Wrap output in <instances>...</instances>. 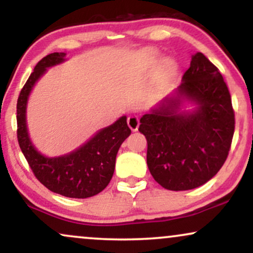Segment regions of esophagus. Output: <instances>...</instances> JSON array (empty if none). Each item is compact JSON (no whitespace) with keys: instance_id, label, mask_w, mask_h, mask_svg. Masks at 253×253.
I'll use <instances>...</instances> for the list:
<instances>
[{"instance_id":"esophagus-1","label":"esophagus","mask_w":253,"mask_h":253,"mask_svg":"<svg viewBox=\"0 0 253 253\" xmlns=\"http://www.w3.org/2000/svg\"><path fill=\"white\" fill-rule=\"evenodd\" d=\"M127 124H128V127L130 129L133 130V132H135L136 129H138L139 127V119L138 117H135V115H130L127 119Z\"/></svg>"}]
</instances>
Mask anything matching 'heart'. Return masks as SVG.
<instances>
[{
    "mask_svg": "<svg viewBox=\"0 0 253 253\" xmlns=\"http://www.w3.org/2000/svg\"><path fill=\"white\" fill-rule=\"evenodd\" d=\"M172 65H173V64L171 63L170 60H168V62H165V68H167V69H171V68H172Z\"/></svg>",
    "mask_w": 253,
    "mask_h": 253,
    "instance_id": "heart-1",
    "label": "heart"
}]
</instances>
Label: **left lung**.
I'll return each mask as SVG.
<instances>
[{
    "label": "left lung",
    "mask_w": 253,
    "mask_h": 253,
    "mask_svg": "<svg viewBox=\"0 0 253 253\" xmlns=\"http://www.w3.org/2000/svg\"><path fill=\"white\" fill-rule=\"evenodd\" d=\"M183 99L195 103L197 109L181 112ZM234 125L231 95L219 69L197 52L175 92L140 119L151 175L169 190L205 184L227 158Z\"/></svg>",
    "instance_id": "1"
}]
</instances>
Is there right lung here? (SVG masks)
<instances>
[{
  "instance_id": "1",
  "label": "right lung",
  "mask_w": 253,
  "mask_h": 253,
  "mask_svg": "<svg viewBox=\"0 0 253 253\" xmlns=\"http://www.w3.org/2000/svg\"><path fill=\"white\" fill-rule=\"evenodd\" d=\"M65 53L47 54L37 64L21 89L16 104L17 141L38 181L48 190L72 199H86L108 185L115 169V159L125 139L130 134L127 118L121 117L102 128L74 152L47 158L32 145L26 125V107L31 90L46 69L65 60Z\"/></svg>"
}]
</instances>
